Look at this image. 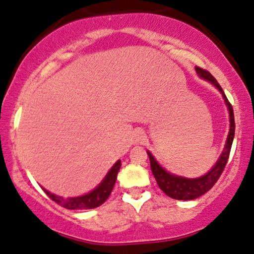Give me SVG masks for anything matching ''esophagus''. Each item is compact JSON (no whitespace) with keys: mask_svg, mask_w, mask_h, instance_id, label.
I'll return each mask as SVG.
<instances>
[{"mask_svg":"<svg viewBox=\"0 0 254 254\" xmlns=\"http://www.w3.org/2000/svg\"><path fill=\"white\" fill-rule=\"evenodd\" d=\"M144 140H145L144 133L135 132L134 138H133V141H134V144H142V142H144Z\"/></svg>","mask_w":254,"mask_h":254,"instance_id":"esophagus-1","label":"esophagus"}]
</instances>
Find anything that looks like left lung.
Returning <instances> with one entry per match:
<instances>
[{
  "label": "left lung",
  "instance_id": "obj_1",
  "mask_svg": "<svg viewBox=\"0 0 254 254\" xmlns=\"http://www.w3.org/2000/svg\"><path fill=\"white\" fill-rule=\"evenodd\" d=\"M195 72L201 79L211 82L213 86L222 93L224 103L227 105L228 113H229V132H228L226 145H224L223 151H222L217 162H216L215 165H212V168L209 172L204 174L203 176H199V178L189 179L185 178V176H179L175 175V174L167 172V170L156 161V158L153 157L152 153H151L150 151H146L150 158L151 170H152V174L153 176H155L156 181H157L159 189L163 190L168 196H170V198L173 199H178V200H193V199L199 198L200 195L205 194L207 190L212 189V186L217 182L222 172L224 170V167H226L228 158H229L230 149H232L233 139H234L235 134L234 112H233L232 104H230L229 101L227 99L222 87L219 86L217 80L211 75V73H209L207 70L203 69V68L195 67Z\"/></svg>",
  "mask_w": 254,
  "mask_h": 254
}]
</instances>
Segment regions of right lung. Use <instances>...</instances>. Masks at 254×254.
Segmentation results:
<instances>
[{"mask_svg": "<svg viewBox=\"0 0 254 254\" xmlns=\"http://www.w3.org/2000/svg\"><path fill=\"white\" fill-rule=\"evenodd\" d=\"M121 168V161H116V163L110 168V170L108 172L107 175L104 176V179L102 180L101 184L93 189L91 192L86 193L84 195L79 196H69V198H64V196H60L50 193L49 190L43 189L47 195L50 199H53L55 203L61 205L62 207H65L68 210H87V209H95L98 207L99 205H102L109 198L110 193L114 189V185H115L116 179H118V173Z\"/></svg>", "mask_w": 254, "mask_h": 254, "instance_id": "1", "label": "right lung"}]
</instances>
